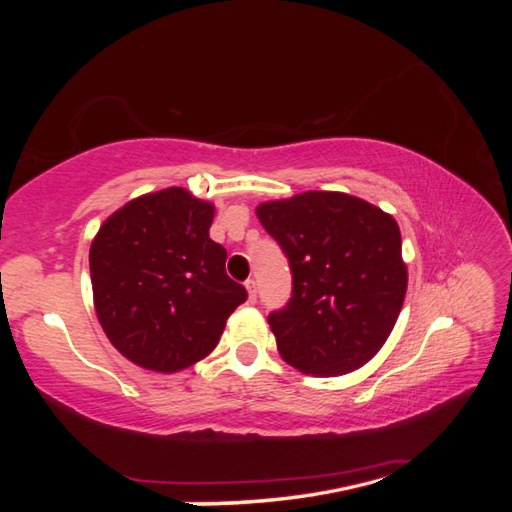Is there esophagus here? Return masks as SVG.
I'll return each mask as SVG.
<instances>
[{"label": "esophagus", "instance_id": "obj_1", "mask_svg": "<svg viewBox=\"0 0 512 512\" xmlns=\"http://www.w3.org/2000/svg\"><path fill=\"white\" fill-rule=\"evenodd\" d=\"M246 289H248V300L255 302L257 300V282L255 280H246Z\"/></svg>", "mask_w": 512, "mask_h": 512}]
</instances>
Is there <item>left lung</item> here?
<instances>
[{
  "label": "left lung",
  "instance_id": "1",
  "mask_svg": "<svg viewBox=\"0 0 512 512\" xmlns=\"http://www.w3.org/2000/svg\"><path fill=\"white\" fill-rule=\"evenodd\" d=\"M282 246L293 296L268 316L277 352L305 375L336 377L381 350L400 316L409 273L400 225L343 192H305L257 205Z\"/></svg>",
  "mask_w": 512,
  "mask_h": 512
}]
</instances>
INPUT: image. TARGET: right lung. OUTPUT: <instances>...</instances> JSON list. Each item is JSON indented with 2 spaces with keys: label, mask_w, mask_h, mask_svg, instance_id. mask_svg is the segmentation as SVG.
<instances>
[{
  "label": "right lung",
  "mask_w": 512,
  "mask_h": 512,
  "mask_svg": "<svg viewBox=\"0 0 512 512\" xmlns=\"http://www.w3.org/2000/svg\"><path fill=\"white\" fill-rule=\"evenodd\" d=\"M214 205L185 187L142 194L112 212L92 239L94 311L117 352L153 372L185 370L219 343L248 298L210 239Z\"/></svg>",
  "instance_id": "1"
}]
</instances>
